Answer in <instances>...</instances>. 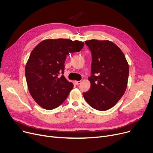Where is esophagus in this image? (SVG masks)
I'll use <instances>...</instances> for the list:
<instances>
[{
	"instance_id": "obj_1",
	"label": "esophagus",
	"mask_w": 153,
	"mask_h": 153,
	"mask_svg": "<svg viewBox=\"0 0 153 153\" xmlns=\"http://www.w3.org/2000/svg\"><path fill=\"white\" fill-rule=\"evenodd\" d=\"M81 81H75V83H76V84H77V85H79L81 83Z\"/></svg>"
}]
</instances>
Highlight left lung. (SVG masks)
I'll return each instance as SVG.
<instances>
[{"instance_id":"left-lung-1","label":"left lung","mask_w":153,"mask_h":153,"mask_svg":"<svg viewBox=\"0 0 153 153\" xmlns=\"http://www.w3.org/2000/svg\"><path fill=\"white\" fill-rule=\"evenodd\" d=\"M85 44L92 54L90 90L83 93L93 108L105 111L113 107L123 95L129 66L122 51L113 42L91 39Z\"/></svg>"}]
</instances>
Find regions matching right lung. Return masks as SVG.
I'll return each instance as SVG.
<instances>
[{
	"label": "right lung",
	"instance_id": "right-lung-1",
	"mask_svg": "<svg viewBox=\"0 0 153 153\" xmlns=\"http://www.w3.org/2000/svg\"><path fill=\"white\" fill-rule=\"evenodd\" d=\"M84 43L68 39H50L40 42L31 51L25 67L29 92L45 109L60 106L74 85L63 76L69 53L79 52Z\"/></svg>",
	"mask_w": 153,
	"mask_h": 153
}]
</instances>
